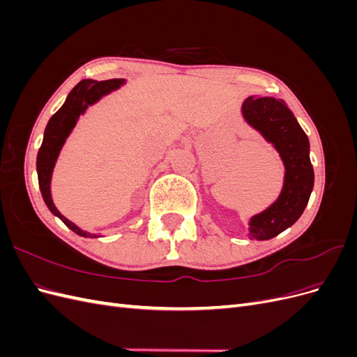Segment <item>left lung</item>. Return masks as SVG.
Returning a JSON list of instances; mask_svg holds the SVG:
<instances>
[{"label": "left lung", "instance_id": "1", "mask_svg": "<svg viewBox=\"0 0 357 357\" xmlns=\"http://www.w3.org/2000/svg\"><path fill=\"white\" fill-rule=\"evenodd\" d=\"M241 113L247 125L271 143L284 165V183L278 198L248 222L252 240H271L290 228L304 213L312 186L314 171L310 160V142L283 100L264 96L243 102Z\"/></svg>", "mask_w": 357, "mask_h": 357}]
</instances>
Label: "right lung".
I'll list each match as a JSON object with an SVG mask.
<instances>
[{
  "instance_id": "1",
  "label": "right lung",
  "mask_w": 357,
  "mask_h": 357,
  "mask_svg": "<svg viewBox=\"0 0 357 357\" xmlns=\"http://www.w3.org/2000/svg\"><path fill=\"white\" fill-rule=\"evenodd\" d=\"M125 84V79H112L104 82H96L86 79L77 83L68 93L66 102L61 109L50 117V121L45 129V137H43V143L37 155V174H38V185L41 190V197L45 199L49 210L59 218L68 228L84 238H98L100 235H95L91 232H86L80 229L77 225L70 222L66 215H62L59 210L55 207L52 199L50 192V181L53 168L58 160L62 146L66 144L68 135L77 123L79 117L84 114L88 107L98 102L104 95L110 93Z\"/></svg>"
}]
</instances>
